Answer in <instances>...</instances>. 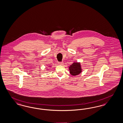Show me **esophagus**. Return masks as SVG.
Listing matches in <instances>:
<instances>
[{
  "label": "esophagus",
  "instance_id": "34e87169",
  "mask_svg": "<svg viewBox=\"0 0 123 123\" xmlns=\"http://www.w3.org/2000/svg\"><path fill=\"white\" fill-rule=\"evenodd\" d=\"M59 65H63V62H59Z\"/></svg>",
  "mask_w": 123,
  "mask_h": 123
}]
</instances>
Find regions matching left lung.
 Listing matches in <instances>:
<instances>
[{
	"label": "left lung",
	"instance_id": "1",
	"mask_svg": "<svg viewBox=\"0 0 123 123\" xmlns=\"http://www.w3.org/2000/svg\"><path fill=\"white\" fill-rule=\"evenodd\" d=\"M68 69L70 74L74 76L80 74L83 71L80 62H74L70 65L68 67Z\"/></svg>",
	"mask_w": 123,
	"mask_h": 123
}]
</instances>
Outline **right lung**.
Returning a JSON list of instances; mask_svg holds the SVG:
<instances>
[{
	"instance_id": "obj_1",
	"label": "right lung",
	"mask_w": 123,
	"mask_h": 123,
	"mask_svg": "<svg viewBox=\"0 0 123 123\" xmlns=\"http://www.w3.org/2000/svg\"><path fill=\"white\" fill-rule=\"evenodd\" d=\"M49 67H51V65H50V66H49Z\"/></svg>"
}]
</instances>
